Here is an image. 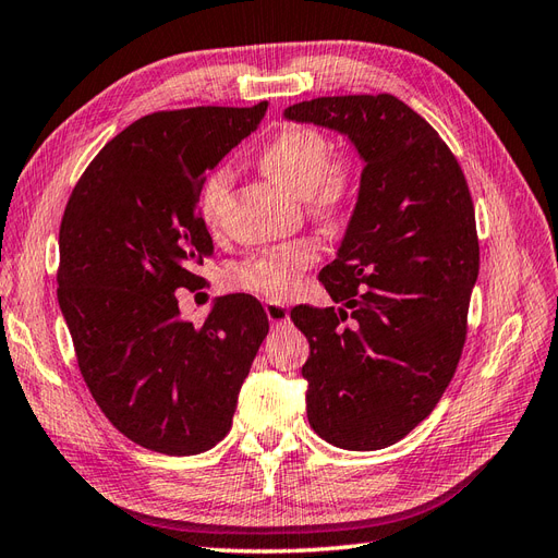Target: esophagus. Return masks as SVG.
Here are the masks:
<instances>
[{"instance_id":"esophagus-1","label":"esophagus","mask_w":558,"mask_h":558,"mask_svg":"<svg viewBox=\"0 0 558 558\" xmlns=\"http://www.w3.org/2000/svg\"><path fill=\"white\" fill-rule=\"evenodd\" d=\"M264 311H266V316H268V320L274 323V325H284V323H290V311H288V306H282V304H274V302H268L266 306H264Z\"/></svg>"}]
</instances>
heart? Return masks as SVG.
Segmentation results:
<instances>
[{
	"label": "heart",
	"instance_id": "obj_1",
	"mask_svg": "<svg viewBox=\"0 0 558 558\" xmlns=\"http://www.w3.org/2000/svg\"><path fill=\"white\" fill-rule=\"evenodd\" d=\"M262 171L284 191L304 197L306 205L323 214L349 207L359 189V165L349 155H330L327 138L308 126H284L270 136L256 155ZM231 177L226 169H214L197 195V214L205 226L219 221ZM313 242L266 252L242 264L233 282L242 290L259 292L268 299H284L296 288L299 276L316 262Z\"/></svg>",
	"mask_w": 558,
	"mask_h": 558
}]
</instances>
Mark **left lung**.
<instances>
[{"label":"left lung","instance_id":"1","mask_svg":"<svg viewBox=\"0 0 558 558\" xmlns=\"http://www.w3.org/2000/svg\"><path fill=\"white\" fill-rule=\"evenodd\" d=\"M282 116L347 136L363 160L337 259L320 270L341 306H296L292 320L311 347L313 432L381 450L432 415L460 363L478 278L474 203L446 141L391 94L323 96Z\"/></svg>","mask_w":558,"mask_h":558}]
</instances>
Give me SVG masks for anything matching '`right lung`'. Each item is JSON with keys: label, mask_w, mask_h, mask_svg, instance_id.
<instances>
[{"label": "right lung", "mask_w": 558, "mask_h": 558, "mask_svg": "<svg viewBox=\"0 0 558 558\" xmlns=\"http://www.w3.org/2000/svg\"><path fill=\"white\" fill-rule=\"evenodd\" d=\"M268 104L153 112L126 126L77 181L59 233V304L80 373L112 426L165 454L228 434L268 318L226 294L203 325L181 318L214 254L197 214L209 171L262 124Z\"/></svg>", "instance_id": "obj_1"}]
</instances>
